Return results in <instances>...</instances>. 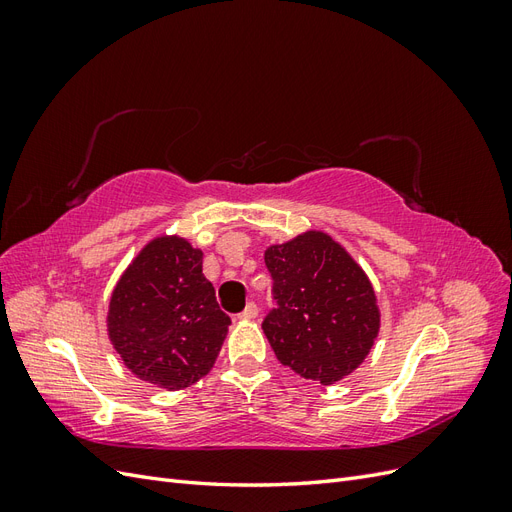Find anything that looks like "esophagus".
Here are the masks:
<instances>
[{"mask_svg":"<svg viewBox=\"0 0 512 512\" xmlns=\"http://www.w3.org/2000/svg\"><path fill=\"white\" fill-rule=\"evenodd\" d=\"M258 316V307H256V303H247V307L243 309V312L239 314V318L241 320H254Z\"/></svg>","mask_w":512,"mask_h":512,"instance_id":"1","label":"esophagus"}]
</instances>
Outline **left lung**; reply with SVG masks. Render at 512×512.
Listing matches in <instances>:
<instances>
[{
    "label": "left lung",
    "instance_id": "left-lung-1",
    "mask_svg": "<svg viewBox=\"0 0 512 512\" xmlns=\"http://www.w3.org/2000/svg\"><path fill=\"white\" fill-rule=\"evenodd\" d=\"M265 265L277 307L262 331L277 361L320 384L350 376L380 331L376 292L359 262L327 232L307 230L267 247Z\"/></svg>",
    "mask_w": 512,
    "mask_h": 512
}]
</instances>
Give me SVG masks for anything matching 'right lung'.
<instances>
[{
  "label": "right lung",
  "instance_id": "right-lung-1",
  "mask_svg": "<svg viewBox=\"0 0 512 512\" xmlns=\"http://www.w3.org/2000/svg\"><path fill=\"white\" fill-rule=\"evenodd\" d=\"M230 318L203 275V252L177 235L149 241L108 303L113 348L136 378L179 391L209 374Z\"/></svg>",
  "mask_w": 512,
  "mask_h": 512
}]
</instances>
